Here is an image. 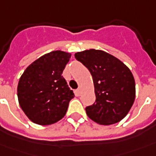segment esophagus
Returning a JSON list of instances; mask_svg holds the SVG:
<instances>
[{
  "label": "esophagus",
  "instance_id": "obj_1",
  "mask_svg": "<svg viewBox=\"0 0 156 156\" xmlns=\"http://www.w3.org/2000/svg\"><path fill=\"white\" fill-rule=\"evenodd\" d=\"M76 95H77V96H80V93H81V90H80V88L79 89H77V90H76Z\"/></svg>",
  "mask_w": 156,
  "mask_h": 156
}]
</instances>
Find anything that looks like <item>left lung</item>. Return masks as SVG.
I'll return each instance as SVG.
<instances>
[{
	"mask_svg": "<svg viewBox=\"0 0 156 156\" xmlns=\"http://www.w3.org/2000/svg\"><path fill=\"white\" fill-rule=\"evenodd\" d=\"M75 58L88 69L96 101L86 108L87 116L101 125H111L127 115L135 100V80L121 60L101 50L79 51Z\"/></svg>",
	"mask_w": 156,
	"mask_h": 156,
	"instance_id": "obj_1",
	"label": "left lung"
}]
</instances>
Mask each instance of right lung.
Returning a JSON list of instances; mask_svg holds the SVG:
<instances>
[{"mask_svg":"<svg viewBox=\"0 0 156 156\" xmlns=\"http://www.w3.org/2000/svg\"><path fill=\"white\" fill-rule=\"evenodd\" d=\"M70 53L53 51L41 56L23 73L18 85L21 109L35 124L51 125L67 112L75 97L62 74Z\"/></svg>","mask_w":156,"mask_h":156,"instance_id":"right-lung-1","label":"right lung"}]
</instances>
